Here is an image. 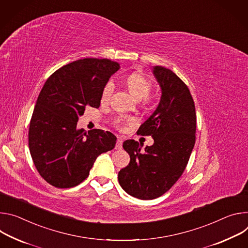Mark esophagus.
<instances>
[{"mask_svg":"<svg viewBox=\"0 0 248 248\" xmlns=\"http://www.w3.org/2000/svg\"><path fill=\"white\" fill-rule=\"evenodd\" d=\"M122 143H123V139L121 138V137H118L116 145H115V149L116 150H121L122 149Z\"/></svg>","mask_w":248,"mask_h":248,"instance_id":"34e87169","label":"esophagus"}]
</instances>
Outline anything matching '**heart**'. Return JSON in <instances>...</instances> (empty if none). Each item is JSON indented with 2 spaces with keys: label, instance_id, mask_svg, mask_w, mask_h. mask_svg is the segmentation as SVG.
<instances>
[{
  "label": "heart",
  "instance_id": "1",
  "mask_svg": "<svg viewBox=\"0 0 248 248\" xmlns=\"http://www.w3.org/2000/svg\"><path fill=\"white\" fill-rule=\"evenodd\" d=\"M126 85L130 93L136 99H143L146 106H151L154 102V98L149 95L153 89V82L149 78H147L142 73L135 72L130 74L126 78ZM114 91V82L112 79L108 80L104 85L101 91V101L106 102L111 97ZM135 119L128 116H119L114 119L113 124L119 130H124L127 125H132L135 123Z\"/></svg>",
  "mask_w": 248,
  "mask_h": 248
}]
</instances>
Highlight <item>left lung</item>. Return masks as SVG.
I'll use <instances>...</instances> for the list:
<instances>
[{
  "label": "left lung",
  "instance_id": "obj_1",
  "mask_svg": "<svg viewBox=\"0 0 248 248\" xmlns=\"http://www.w3.org/2000/svg\"><path fill=\"white\" fill-rule=\"evenodd\" d=\"M161 88L159 104L137 134L152 136L154 145L141 151L134 140L123 143L130 155L118 173L121 187L133 197L155 199L168 192L182 175L196 139L195 104L185 82L171 70L154 67Z\"/></svg>",
  "mask_w": 248,
  "mask_h": 248
}]
</instances>
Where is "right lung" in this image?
I'll use <instances>...</instances> for the list:
<instances>
[{
	"mask_svg": "<svg viewBox=\"0 0 248 248\" xmlns=\"http://www.w3.org/2000/svg\"><path fill=\"white\" fill-rule=\"evenodd\" d=\"M119 64L86 58L54 72L38 95L29 129V147L41 177L57 188L78 185L90 174L96 157L114 149L108 131L78 129L86 107L98 108L101 91Z\"/></svg>",
	"mask_w": 248,
	"mask_h": 248,
	"instance_id": "obj_1",
	"label": "right lung"
}]
</instances>
